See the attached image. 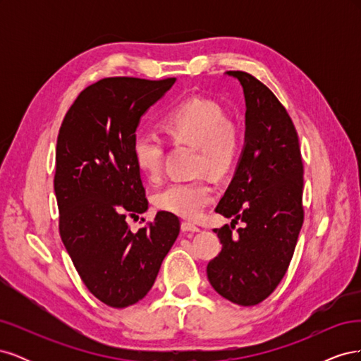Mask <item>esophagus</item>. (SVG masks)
Returning <instances> with one entry per match:
<instances>
[{
	"label": "esophagus",
	"instance_id": "obj_1",
	"mask_svg": "<svg viewBox=\"0 0 361 361\" xmlns=\"http://www.w3.org/2000/svg\"><path fill=\"white\" fill-rule=\"evenodd\" d=\"M180 228H182V232H185V233H188V232H191V233L200 232V228H199L197 226H195L194 223H190V221H182Z\"/></svg>",
	"mask_w": 361,
	"mask_h": 361
}]
</instances>
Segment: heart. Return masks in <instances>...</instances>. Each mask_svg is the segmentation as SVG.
Returning <instances> with one entry per match:
<instances>
[{
    "label": "heart",
    "mask_w": 361,
    "mask_h": 361,
    "mask_svg": "<svg viewBox=\"0 0 361 361\" xmlns=\"http://www.w3.org/2000/svg\"><path fill=\"white\" fill-rule=\"evenodd\" d=\"M162 126L174 143L199 147V170L224 174L235 166L241 138L236 126L227 122L221 106L215 102L200 97L185 101L164 116ZM164 150L162 137L150 129H140L130 146L135 166L152 180L161 176ZM214 197L215 188L209 180H173L155 194V204L170 214L197 218Z\"/></svg>",
    "instance_id": "1"
}]
</instances>
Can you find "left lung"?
<instances>
[{
	"label": "left lung",
	"instance_id": "8db88e82",
	"mask_svg": "<svg viewBox=\"0 0 361 361\" xmlns=\"http://www.w3.org/2000/svg\"><path fill=\"white\" fill-rule=\"evenodd\" d=\"M226 75L243 85L245 137L233 178L215 207L232 223L214 231L223 247L206 274L226 300L255 305L269 297L290 264L304 220V170L297 130L274 93L250 73ZM238 221L245 226L233 234Z\"/></svg>",
	"mask_w": 361,
	"mask_h": 361
}]
</instances>
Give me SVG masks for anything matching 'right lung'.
<instances>
[{
  "label": "right lung",
  "mask_w": 361,
  "mask_h": 361,
  "mask_svg": "<svg viewBox=\"0 0 361 361\" xmlns=\"http://www.w3.org/2000/svg\"><path fill=\"white\" fill-rule=\"evenodd\" d=\"M174 82L97 81L76 97L59 133L54 191L61 241L87 289L110 307L146 297L179 235V218L166 211L137 232L126 221L149 207L133 138L140 118Z\"/></svg>",
  "instance_id": "add662e5"
}]
</instances>
